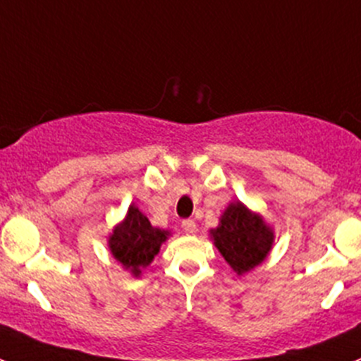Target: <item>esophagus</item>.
<instances>
[{
    "label": "esophagus",
    "mask_w": 361,
    "mask_h": 361,
    "mask_svg": "<svg viewBox=\"0 0 361 361\" xmlns=\"http://www.w3.org/2000/svg\"><path fill=\"white\" fill-rule=\"evenodd\" d=\"M182 229H184L185 233H189V235H192V233H196V222L191 221V219H185V221H182Z\"/></svg>",
    "instance_id": "34e87169"
}]
</instances>
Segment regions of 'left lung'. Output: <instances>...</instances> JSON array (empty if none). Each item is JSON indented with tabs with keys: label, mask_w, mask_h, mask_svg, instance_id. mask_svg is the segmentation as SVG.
I'll return each instance as SVG.
<instances>
[{
	"label": "left lung",
	"mask_w": 361,
	"mask_h": 361,
	"mask_svg": "<svg viewBox=\"0 0 361 361\" xmlns=\"http://www.w3.org/2000/svg\"><path fill=\"white\" fill-rule=\"evenodd\" d=\"M215 247L238 274L259 266L269 254L273 231L259 215L243 203H231L221 217V224L212 229Z\"/></svg>",
	"instance_id": "obj_1"
}]
</instances>
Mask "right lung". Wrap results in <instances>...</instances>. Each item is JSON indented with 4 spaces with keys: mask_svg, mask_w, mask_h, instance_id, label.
<instances>
[{
    "mask_svg": "<svg viewBox=\"0 0 361 361\" xmlns=\"http://www.w3.org/2000/svg\"><path fill=\"white\" fill-rule=\"evenodd\" d=\"M166 236L169 231L153 228L149 219L132 205L125 221L114 228L109 238V248L116 261L139 276L140 269L146 267L158 254L159 245L166 240Z\"/></svg>",
    "mask_w": 361,
    "mask_h": 361,
    "instance_id": "obj_1",
    "label": "right lung"
}]
</instances>
